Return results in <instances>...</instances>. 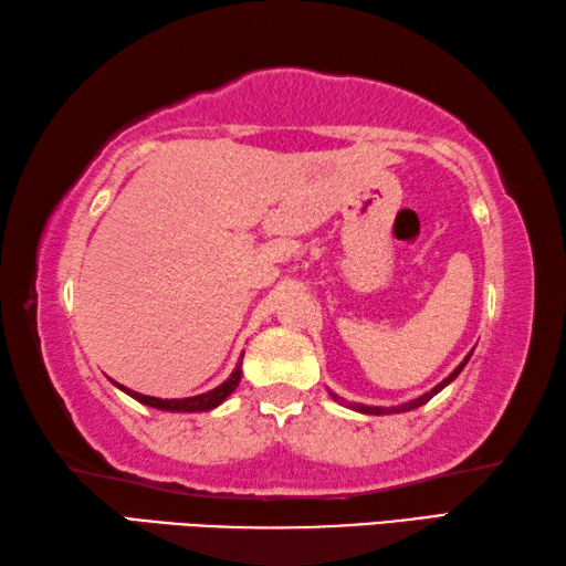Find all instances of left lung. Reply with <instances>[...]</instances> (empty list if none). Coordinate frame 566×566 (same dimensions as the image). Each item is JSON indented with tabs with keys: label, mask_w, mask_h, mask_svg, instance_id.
<instances>
[{
	"label": "left lung",
	"mask_w": 566,
	"mask_h": 566,
	"mask_svg": "<svg viewBox=\"0 0 566 566\" xmlns=\"http://www.w3.org/2000/svg\"><path fill=\"white\" fill-rule=\"evenodd\" d=\"M468 358H470V354L465 356V361H462L458 368H455V371L453 374H450L448 378H446V381H440L436 388H430L428 390V394H423V396H420V398H416V400H408V403H400V406H390V408H381V406H364V403H352V408L354 410H358V413H368V416H388V413H406V410H413V408H418V406H423V403H428V400L430 398H433L436 394H440V390H443L450 381H455V378H458V374L462 371V368H465V364H468ZM328 394H332V390H328ZM332 398L334 400H342V398H338L336 394H332ZM342 403H344V400H342Z\"/></svg>",
	"instance_id": "8db88e82"
}]
</instances>
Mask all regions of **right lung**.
<instances>
[{"label": "right lung", "instance_id": "add662e5", "mask_svg": "<svg viewBox=\"0 0 566 566\" xmlns=\"http://www.w3.org/2000/svg\"><path fill=\"white\" fill-rule=\"evenodd\" d=\"M240 378H242V361L234 366V371L230 374V378L224 384H220L218 388L208 390V394H200V396H190V398H153V396H143L136 394V390H128L126 386L116 384L120 390H126L130 398L140 400V403H146L150 408H160V410H172V413H198V410H212L218 408L224 398H228L234 388L240 386Z\"/></svg>", "mask_w": 566, "mask_h": 566}]
</instances>
